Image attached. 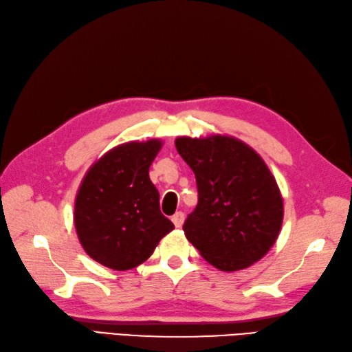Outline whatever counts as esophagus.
<instances>
[{
	"label": "esophagus",
	"instance_id": "1",
	"mask_svg": "<svg viewBox=\"0 0 352 352\" xmlns=\"http://www.w3.org/2000/svg\"><path fill=\"white\" fill-rule=\"evenodd\" d=\"M173 222L177 228H182L184 223V213H182V211H177V213L173 216Z\"/></svg>",
	"mask_w": 352,
	"mask_h": 352
}]
</instances>
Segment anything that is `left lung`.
<instances>
[{
    "label": "left lung",
    "mask_w": 352,
    "mask_h": 352,
    "mask_svg": "<svg viewBox=\"0 0 352 352\" xmlns=\"http://www.w3.org/2000/svg\"><path fill=\"white\" fill-rule=\"evenodd\" d=\"M179 156L192 168L198 206L183 225L186 239L222 272L255 264L272 249L283 220V199L259 154L232 136H182Z\"/></svg>",
    "instance_id": "obj_1"
}]
</instances>
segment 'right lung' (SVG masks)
<instances>
[{
	"label": "right lung",
	"instance_id": "1",
	"mask_svg": "<svg viewBox=\"0 0 352 352\" xmlns=\"http://www.w3.org/2000/svg\"><path fill=\"white\" fill-rule=\"evenodd\" d=\"M160 139L112 148L88 169L75 201V228L84 250L97 263L122 272L145 263L174 230L162 214L150 166Z\"/></svg>",
	"mask_w": 352,
	"mask_h": 352
}]
</instances>
